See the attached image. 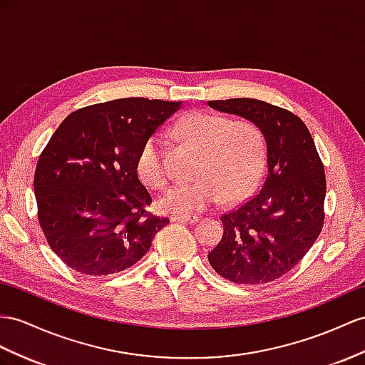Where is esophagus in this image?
I'll use <instances>...</instances> for the list:
<instances>
[{"label":"esophagus","mask_w":365,"mask_h":365,"mask_svg":"<svg viewBox=\"0 0 365 365\" xmlns=\"http://www.w3.org/2000/svg\"><path fill=\"white\" fill-rule=\"evenodd\" d=\"M173 222H186V223H197L200 219L197 216H173Z\"/></svg>","instance_id":"esophagus-1"}]
</instances>
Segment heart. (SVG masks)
I'll return each mask as SVG.
<instances>
[{"instance_id":"1","label":"heart","mask_w":365,"mask_h":365,"mask_svg":"<svg viewBox=\"0 0 365 365\" xmlns=\"http://www.w3.org/2000/svg\"><path fill=\"white\" fill-rule=\"evenodd\" d=\"M175 134L202 149L192 182L171 186L158 208L177 216H191L207 210L223 197L239 203L255 192L267 168V140L256 123L232 120L212 112H191L177 121ZM138 179L160 190L170 180L163 137L149 134L138 148L135 158Z\"/></svg>"}]
</instances>
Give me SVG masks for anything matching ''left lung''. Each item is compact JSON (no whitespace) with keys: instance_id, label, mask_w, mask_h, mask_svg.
<instances>
[{"instance_id":"1","label":"left lung","mask_w":365,"mask_h":365,"mask_svg":"<svg viewBox=\"0 0 365 365\" xmlns=\"http://www.w3.org/2000/svg\"><path fill=\"white\" fill-rule=\"evenodd\" d=\"M214 109L256 123L267 140V177L253 199L220 217L223 236L208 253L214 272L257 285L287 274L324 227L325 173L310 130L288 109L256 98L211 100Z\"/></svg>"}]
</instances>
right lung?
Masks as SVG:
<instances>
[{"mask_svg":"<svg viewBox=\"0 0 365 365\" xmlns=\"http://www.w3.org/2000/svg\"><path fill=\"white\" fill-rule=\"evenodd\" d=\"M182 101L118 98L73 110L43 149L34 175L36 212L49 247L88 276L133 267L170 219L138 180L135 158Z\"/></svg>","mask_w":365,"mask_h":365,"instance_id":"right-lung-1","label":"right lung"}]
</instances>
